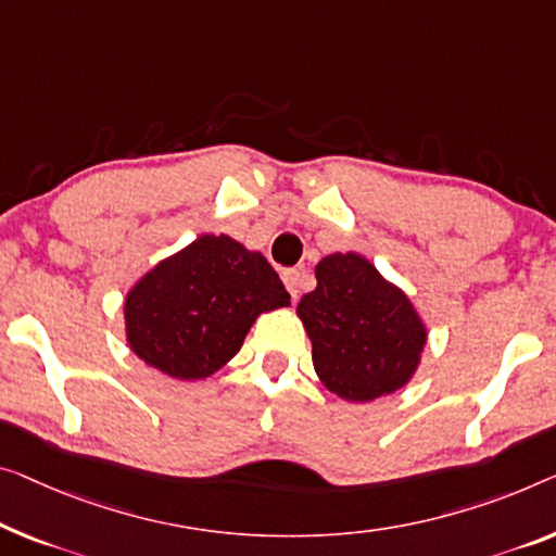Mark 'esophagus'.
<instances>
[{
  "mask_svg": "<svg viewBox=\"0 0 556 556\" xmlns=\"http://www.w3.org/2000/svg\"><path fill=\"white\" fill-rule=\"evenodd\" d=\"M281 279H285V287L287 292L292 294V300H296L300 296V287H302V275L296 269H287L285 275H281Z\"/></svg>",
  "mask_w": 556,
  "mask_h": 556,
  "instance_id": "obj_1",
  "label": "esophagus"
}]
</instances>
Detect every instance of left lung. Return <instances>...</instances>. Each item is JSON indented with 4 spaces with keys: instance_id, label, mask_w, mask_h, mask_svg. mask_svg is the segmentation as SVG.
<instances>
[{
    "instance_id": "1",
    "label": "left lung",
    "mask_w": 556,
    "mask_h": 556,
    "mask_svg": "<svg viewBox=\"0 0 556 556\" xmlns=\"http://www.w3.org/2000/svg\"><path fill=\"white\" fill-rule=\"evenodd\" d=\"M296 317L319 382L344 402H375L417 375L429 329L417 306L359 252L321 256Z\"/></svg>"
}]
</instances>
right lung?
Returning <instances> with one entry per match:
<instances>
[{
  "label": "right lung",
  "mask_w": 556,
  "mask_h": 556,
  "mask_svg": "<svg viewBox=\"0 0 556 556\" xmlns=\"http://www.w3.org/2000/svg\"><path fill=\"white\" fill-rule=\"evenodd\" d=\"M281 306L289 294L262 252L229 235H202L129 287L124 337L152 369L194 382L225 367L254 321Z\"/></svg>",
  "instance_id": "add662e5"
}]
</instances>
